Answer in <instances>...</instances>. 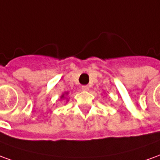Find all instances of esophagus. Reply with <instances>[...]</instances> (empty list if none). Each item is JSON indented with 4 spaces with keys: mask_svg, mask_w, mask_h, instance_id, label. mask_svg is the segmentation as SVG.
<instances>
[{
    "mask_svg": "<svg viewBox=\"0 0 160 160\" xmlns=\"http://www.w3.org/2000/svg\"><path fill=\"white\" fill-rule=\"evenodd\" d=\"M81 89L83 91H88L89 90V87H88V86H82V87H81Z\"/></svg>",
    "mask_w": 160,
    "mask_h": 160,
    "instance_id": "1",
    "label": "esophagus"
}]
</instances>
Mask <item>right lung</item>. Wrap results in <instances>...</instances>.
<instances>
[{
	"instance_id": "1",
	"label": "right lung",
	"mask_w": 160,
	"mask_h": 160,
	"mask_svg": "<svg viewBox=\"0 0 160 160\" xmlns=\"http://www.w3.org/2000/svg\"><path fill=\"white\" fill-rule=\"evenodd\" d=\"M62 98H63V95H62Z\"/></svg>"
}]
</instances>
